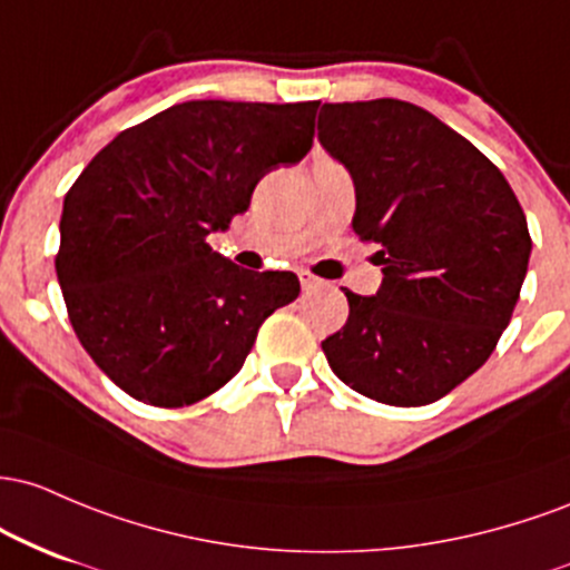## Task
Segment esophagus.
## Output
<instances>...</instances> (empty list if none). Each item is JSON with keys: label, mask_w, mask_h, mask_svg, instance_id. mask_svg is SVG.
I'll return each instance as SVG.
<instances>
[{"label": "esophagus", "mask_w": 570, "mask_h": 570, "mask_svg": "<svg viewBox=\"0 0 570 570\" xmlns=\"http://www.w3.org/2000/svg\"><path fill=\"white\" fill-rule=\"evenodd\" d=\"M298 279H302L304 291H312V287L320 285V279L315 277V274H309V272H298Z\"/></svg>", "instance_id": "esophagus-1"}]
</instances>
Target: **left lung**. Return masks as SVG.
Here are the masks:
<instances>
[{"instance_id": "8db88e82", "label": "left lung", "mask_w": 570, "mask_h": 570, "mask_svg": "<svg viewBox=\"0 0 570 570\" xmlns=\"http://www.w3.org/2000/svg\"><path fill=\"white\" fill-rule=\"evenodd\" d=\"M317 137L353 175V232L380 245L385 274L376 296L344 287L328 366L380 404H433L509 325L533 245L525 213L484 153L409 101L323 105Z\"/></svg>"}]
</instances>
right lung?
<instances>
[{"instance_id":"add662e5","label":"right lung","mask_w":570,"mask_h":570,"mask_svg":"<svg viewBox=\"0 0 570 570\" xmlns=\"http://www.w3.org/2000/svg\"><path fill=\"white\" fill-rule=\"evenodd\" d=\"M320 101H183L120 131L63 196L56 274L86 353L131 399L190 406L242 368L293 272L207 245L266 171L298 164Z\"/></svg>"}]
</instances>
